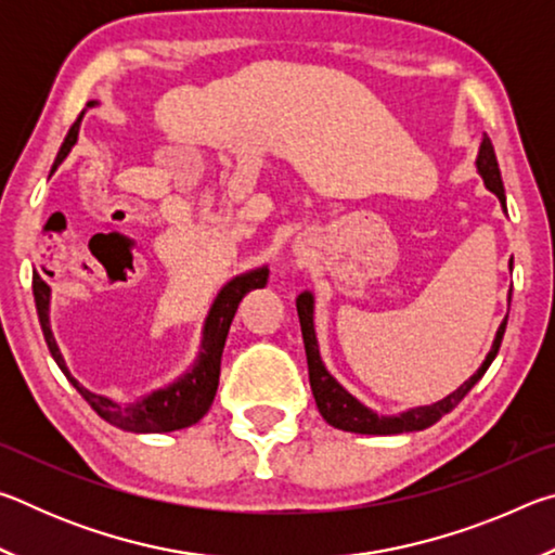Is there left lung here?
<instances>
[{"mask_svg": "<svg viewBox=\"0 0 555 555\" xmlns=\"http://www.w3.org/2000/svg\"><path fill=\"white\" fill-rule=\"evenodd\" d=\"M477 168H480V173L485 178V185L490 188V191L504 205L506 198H504V185H502V176H500V164H496L494 146L487 137L482 139ZM296 308H298L300 333H304V345H306V357H308V379H311V389H313V397L318 403V411H321V416L335 428L352 430V434H372V436H391V434H409V430H424L428 426H434L436 421L440 416H446L448 411H453L455 403L465 399V393L475 387L477 379L482 377L487 367H490L492 360L496 357V352H500L504 327H506V321H504L500 325V331H496L494 345H492L490 354H487V360L482 362V367L477 370L475 377H469L455 393H450L448 399L434 403V406L409 411L397 418H384V416H377V413H372L370 409H364L362 403L354 397H350V393H347L323 367L321 354H318L315 331H313V296L300 294L296 298Z\"/></svg>", "mask_w": 555, "mask_h": 555, "instance_id": "1", "label": "left lung"}]
</instances>
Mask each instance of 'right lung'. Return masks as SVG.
I'll use <instances>...</instances> for the list:
<instances>
[{"mask_svg":"<svg viewBox=\"0 0 555 555\" xmlns=\"http://www.w3.org/2000/svg\"><path fill=\"white\" fill-rule=\"evenodd\" d=\"M88 105H92V102H88ZM80 117L82 112L68 129V137H65L61 152L53 162V171L61 166L63 158L68 156L73 144L78 142ZM267 279H269V269H257L251 271V274H244L230 281V284L220 291V296L215 298L208 323H205L203 352L198 357V364H195L183 379H178L173 387L154 391L152 397H146L142 401H131V403H117L107 397H100V393L88 391L70 377V372L65 367L63 357L59 352V345L53 340V333L49 325V284H46L41 276L34 279V300H36V311H39L46 345H49L55 364H59L61 372L68 377L73 387L80 391V397L90 403L98 416H102L107 424L117 426L121 430H131V434H168V430H178V428L198 424L205 413H208L210 403L215 399V391H218L220 360H222L224 340H228L232 318L237 313V306L244 298V294H249L251 288H264Z\"/></svg>","mask_w":555,"mask_h":555,"instance_id":"add662e5","label":"right lung"}]
</instances>
